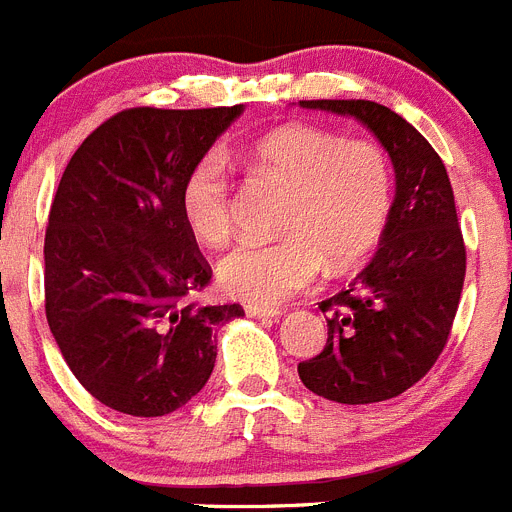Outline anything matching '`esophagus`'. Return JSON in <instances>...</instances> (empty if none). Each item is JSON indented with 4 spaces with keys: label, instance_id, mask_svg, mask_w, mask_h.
I'll list each match as a JSON object with an SVG mask.
<instances>
[{
    "label": "esophagus",
    "instance_id": "obj_1",
    "mask_svg": "<svg viewBox=\"0 0 512 512\" xmlns=\"http://www.w3.org/2000/svg\"><path fill=\"white\" fill-rule=\"evenodd\" d=\"M247 317H252V319H278V317H281V311L268 309V306L250 304V306H247Z\"/></svg>",
    "mask_w": 512,
    "mask_h": 512
}]
</instances>
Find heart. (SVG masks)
<instances>
[{
  "label": "heart",
  "instance_id": "1",
  "mask_svg": "<svg viewBox=\"0 0 512 512\" xmlns=\"http://www.w3.org/2000/svg\"><path fill=\"white\" fill-rule=\"evenodd\" d=\"M252 172L291 188L278 242H242L216 265L229 296L255 306H278L319 281L327 262L348 270L384 234L391 211V170L384 151L368 141L309 123L265 133L242 149ZM180 216L198 242H226L231 234V180L221 154L208 151L190 164L177 195Z\"/></svg>",
  "mask_w": 512,
  "mask_h": 512
}]
</instances>
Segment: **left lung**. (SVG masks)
I'll return each instance as SVG.
<instances>
[{"label":"left lung","instance_id":"8db88e82","mask_svg":"<svg viewBox=\"0 0 512 512\" xmlns=\"http://www.w3.org/2000/svg\"><path fill=\"white\" fill-rule=\"evenodd\" d=\"M299 105L363 123L389 154L397 182L379 252L348 291L319 304L330 311L327 345L299 363V376L330 402H384L433 368L459 309L466 250L451 182L425 136L379 102Z\"/></svg>","mask_w":512,"mask_h":512}]
</instances>
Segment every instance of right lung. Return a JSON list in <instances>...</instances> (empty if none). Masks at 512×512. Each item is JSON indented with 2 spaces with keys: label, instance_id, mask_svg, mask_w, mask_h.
Returning a JSON list of instances; mask_svg holds the SVG:
<instances>
[{
  "label": "right lung",
  "instance_id": "add662e5",
  "mask_svg": "<svg viewBox=\"0 0 512 512\" xmlns=\"http://www.w3.org/2000/svg\"><path fill=\"white\" fill-rule=\"evenodd\" d=\"M244 113L131 108L82 141L46 229V317L66 366L97 402L162 417L206 386L213 330L239 304L203 306L211 268L180 216L190 164Z\"/></svg>",
  "mask_w": 512,
  "mask_h": 512
}]
</instances>
